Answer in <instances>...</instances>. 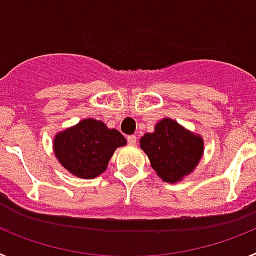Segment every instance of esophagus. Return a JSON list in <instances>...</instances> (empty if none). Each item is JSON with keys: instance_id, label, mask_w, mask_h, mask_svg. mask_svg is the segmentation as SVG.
Returning <instances> with one entry per match:
<instances>
[{"instance_id": "1", "label": "esophagus", "mask_w": 256, "mask_h": 256, "mask_svg": "<svg viewBox=\"0 0 256 256\" xmlns=\"http://www.w3.org/2000/svg\"><path fill=\"white\" fill-rule=\"evenodd\" d=\"M126 140H128V144H132V146H134L136 144H137V137H136V136H128V137H126Z\"/></svg>"}]
</instances>
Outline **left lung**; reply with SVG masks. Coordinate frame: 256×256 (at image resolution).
Masks as SVG:
<instances>
[{
	"label": "left lung",
	"instance_id": "obj_1",
	"mask_svg": "<svg viewBox=\"0 0 256 256\" xmlns=\"http://www.w3.org/2000/svg\"><path fill=\"white\" fill-rule=\"evenodd\" d=\"M140 146L148 156L156 174L168 183L182 180L191 174L204 152V141L200 136L169 118L156 124L152 133L141 137Z\"/></svg>",
	"mask_w": 256,
	"mask_h": 256
}]
</instances>
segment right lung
<instances>
[{
    "instance_id": "right-lung-1",
    "label": "right lung",
    "mask_w": 256,
    "mask_h": 256,
    "mask_svg": "<svg viewBox=\"0 0 256 256\" xmlns=\"http://www.w3.org/2000/svg\"><path fill=\"white\" fill-rule=\"evenodd\" d=\"M126 144V137L119 130L87 118L55 136L54 152L73 176L92 180L106 170L114 151Z\"/></svg>"
}]
</instances>
